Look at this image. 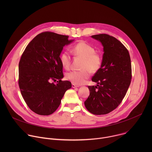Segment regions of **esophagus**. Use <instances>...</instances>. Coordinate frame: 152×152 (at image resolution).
<instances>
[{"label": "esophagus", "mask_w": 152, "mask_h": 152, "mask_svg": "<svg viewBox=\"0 0 152 152\" xmlns=\"http://www.w3.org/2000/svg\"><path fill=\"white\" fill-rule=\"evenodd\" d=\"M72 88H73L79 87V86H77V85H75V84H74V83H72Z\"/></svg>", "instance_id": "34e87169"}]
</instances>
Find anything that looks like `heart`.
<instances>
[{"label":"heart","mask_w":152,"mask_h":152,"mask_svg":"<svg viewBox=\"0 0 152 152\" xmlns=\"http://www.w3.org/2000/svg\"><path fill=\"white\" fill-rule=\"evenodd\" d=\"M95 51L93 46L83 41L74 45L72 52L76 56L83 58L81 64L82 70L67 73L66 79L76 85H82L89 77L90 72L94 73L98 72L102 67L103 58L101 54ZM60 61L62 67L68 70L72 63L70 53L67 51L63 52L60 55Z\"/></svg>","instance_id":"b5f03b06"}]
</instances>
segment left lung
Instances as JSON below:
<instances>
[{
	"instance_id": "left-lung-1",
	"label": "left lung",
	"mask_w": 152,
	"mask_h": 152,
	"mask_svg": "<svg viewBox=\"0 0 152 152\" xmlns=\"http://www.w3.org/2000/svg\"><path fill=\"white\" fill-rule=\"evenodd\" d=\"M91 37L102 42L104 53L102 67L92 77L97 85L88 86L90 96L84 104L93 114L104 115L116 109L124 97L131 82V61L128 50L115 37Z\"/></svg>"
}]
</instances>
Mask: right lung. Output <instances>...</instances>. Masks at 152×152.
Segmentation results:
<instances>
[{"label": "right lung", "instance_id": "add662e5", "mask_svg": "<svg viewBox=\"0 0 152 152\" xmlns=\"http://www.w3.org/2000/svg\"><path fill=\"white\" fill-rule=\"evenodd\" d=\"M52 32L37 35L26 46L18 65V85L26 103L35 113L53 114L72 83L64 77L59 55L73 40ZM58 80L57 81V80ZM52 80L56 83H50Z\"/></svg>", "mask_w": 152, "mask_h": 152}]
</instances>
